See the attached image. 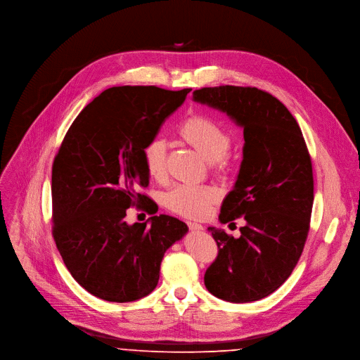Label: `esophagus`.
I'll list each match as a JSON object with an SVG mask.
<instances>
[{
  "instance_id": "obj_1",
  "label": "esophagus",
  "mask_w": 360,
  "mask_h": 360,
  "mask_svg": "<svg viewBox=\"0 0 360 360\" xmlns=\"http://www.w3.org/2000/svg\"><path fill=\"white\" fill-rule=\"evenodd\" d=\"M188 226H189V230L193 231V233H200V231L204 230V226L201 224H197V222H188Z\"/></svg>"
}]
</instances>
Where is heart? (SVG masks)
Returning <instances> with one entry per match:
<instances>
[{"label":"heart","instance_id":"obj_1","mask_svg":"<svg viewBox=\"0 0 360 360\" xmlns=\"http://www.w3.org/2000/svg\"><path fill=\"white\" fill-rule=\"evenodd\" d=\"M179 138L211 163V172L226 179L234 171L230 150L233 136L214 119L195 113L188 116L178 129ZM142 159L148 175L162 181L167 175L168 143L163 138H152L142 149ZM219 201V192L211 185L188 186L179 185L165 195V205L169 211L191 219L204 218L210 208Z\"/></svg>","mask_w":360,"mask_h":360}]
</instances>
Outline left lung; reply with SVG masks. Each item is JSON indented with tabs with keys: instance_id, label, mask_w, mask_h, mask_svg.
I'll return each mask as SVG.
<instances>
[{
	"instance_id": "1",
	"label": "left lung",
	"mask_w": 360,
	"mask_h": 360,
	"mask_svg": "<svg viewBox=\"0 0 360 360\" xmlns=\"http://www.w3.org/2000/svg\"><path fill=\"white\" fill-rule=\"evenodd\" d=\"M193 99L231 116L245 141L236 186L219 214L222 224L243 217L245 225L238 238L208 228L218 255L205 287L231 303L264 299L292 273L310 230L314 184L302 129L277 97L257 87H202Z\"/></svg>"
}]
</instances>
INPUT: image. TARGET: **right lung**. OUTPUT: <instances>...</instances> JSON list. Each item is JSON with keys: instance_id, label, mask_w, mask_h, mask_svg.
Masks as SVG:
<instances>
[{"instance_id": "1", "label": "right lung", "mask_w": 360, "mask_h": 360, "mask_svg": "<svg viewBox=\"0 0 360 360\" xmlns=\"http://www.w3.org/2000/svg\"><path fill=\"white\" fill-rule=\"evenodd\" d=\"M191 89L117 86L79 113L51 168L53 238L73 278L106 302L139 300L156 287L165 251L188 231L169 215L129 225L126 211L152 200L142 149ZM155 214V212H149Z\"/></svg>"}]
</instances>
